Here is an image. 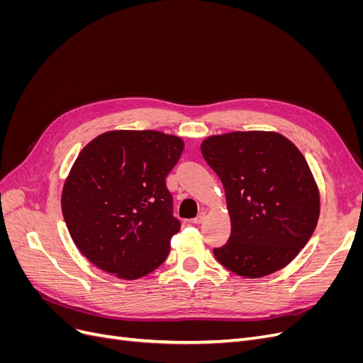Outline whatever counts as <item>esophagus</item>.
Masks as SVG:
<instances>
[{"label": "esophagus", "instance_id": "obj_1", "mask_svg": "<svg viewBox=\"0 0 363 363\" xmlns=\"http://www.w3.org/2000/svg\"><path fill=\"white\" fill-rule=\"evenodd\" d=\"M206 219V212H200L199 215H196L194 219H192V223L194 224H201L203 221Z\"/></svg>", "mask_w": 363, "mask_h": 363}]
</instances>
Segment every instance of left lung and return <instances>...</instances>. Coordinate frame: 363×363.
<instances>
[{
    "label": "left lung",
    "mask_w": 363,
    "mask_h": 363,
    "mask_svg": "<svg viewBox=\"0 0 363 363\" xmlns=\"http://www.w3.org/2000/svg\"><path fill=\"white\" fill-rule=\"evenodd\" d=\"M201 152L224 186L232 221L216 260L248 279L286 267L320 218V191L301 151L274 131H233L207 138Z\"/></svg>",
    "instance_id": "1"
}]
</instances>
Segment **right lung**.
<instances>
[{
    "mask_svg": "<svg viewBox=\"0 0 363 363\" xmlns=\"http://www.w3.org/2000/svg\"><path fill=\"white\" fill-rule=\"evenodd\" d=\"M184 144L155 130H113L91 140L74 162L62 212L83 256L119 279L159 268L179 233L167 175Z\"/></svg>",
    "mask_w": 363,
    "mask_h": 363,
    "instance_id": "right-lung-1",
    "label": "right lung"
}]
</instances>
